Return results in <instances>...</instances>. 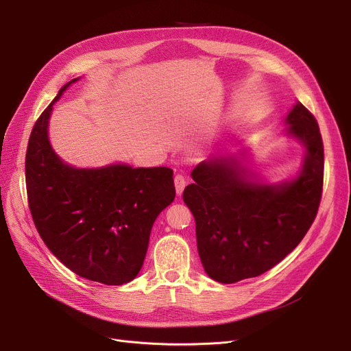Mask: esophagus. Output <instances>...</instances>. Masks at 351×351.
Returning a JSON list of instances; mask_svg holds the SVG:
<instances>
[{
	"label": "esophagus",
	"mask_w": 351,
	"mask_h": 351,
	"mask_svg": "<svg viewBox=\"0 0 351 351\" xmlns=\"http://www.w3.org/2000/svg\"><path fill=\"white\" fill-rule=\"evenodd\" d=\"M174 184H176V192H177V195L180 196V195L183 193V190H184V187H186V178H184V176L177 174V176L174 177Z\"/></svg>",
	"instance_id": "esophagus-1"
}]
</instances>
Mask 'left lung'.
<instances>
[{
  "label": "left lung",
  "mask_w": 351,
  "mask_h": 351,
  "mask_svg": "<svg viewBox=\"0 0 351 351\" xmlns=\"http://www.w3.org/2000/svg\"><path fill=\"white\" fill-rule=\"evenodd\" d=\"M284 134L299 142L295 176L268 182L247 165L249 151L221 152L192 171L183 192L196 221L200 262L212 280L232 284L269 271L311 228L324 182V145L315 117L297 101Z\"/></svg>",
  "instance_id": "1"
}]
</instances>
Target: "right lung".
I'll list each match as a JSON object with an SVG mask.
<instances>
[{
	"label": "right lung",
	"mask_w": 351,
	"mask_h": 351,
	"mask_svg": "<svg viewBox=\"0 0 351 351\" xmlns=\"http://www.w3.org/2000/svg\"><path fill=\"white\" fill-rule=\"evenodd\" d=\"M66 83L30 133L26 189L40 239L66 267L107 285L130 282L139 274L156 217L173 204V169L110 164L73 167L52 149L48 127L52 107Z\"/></svg>",
	"instance_id": "1"
}]
</instances>
